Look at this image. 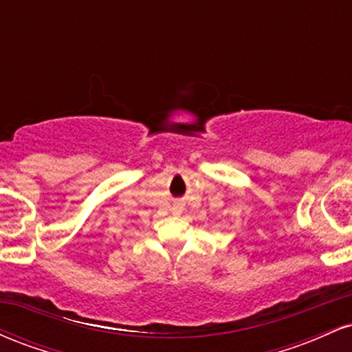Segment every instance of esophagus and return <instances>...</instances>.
I'll list each match as a JSON object with an SVG mask.
<instances>
[{"instance_id": "esophagus-1", "label": "esophagus", "mask_w": 352, "mask_h": 352, "mask_svg": "<svg viewBox=\"0 0 352 352\" xmlns=\"http://www.w3.org/2000/svg\"><path fill=\"white\" fill-rule=\"evenodd\" d=\"M182 212H184V204H182V201H175L172 207V213L173 215H180Z\"/></svg>"}]
</instances>
